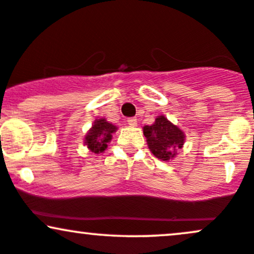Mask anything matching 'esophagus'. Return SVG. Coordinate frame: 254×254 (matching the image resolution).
I'll use <instances>...</instances> for the list:
<instances>
[{"mask_svg":"<svg viewBox=\"0 0 254 254\" xmlns=\"http://www.w3.org/2000/svg\"><path fill=\"white\" fill-rule=\"evenodd\" d=\"M127 124L130 125V127H137V119L135 117L132 118H127Z\"/></svg>","mask_w":254,"mask_h":254,"instance_id":"1","label":"esophagus"}]
</instances>
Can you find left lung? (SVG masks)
<instances>
[{"label": "left lung", "mask_w": 254, "mask_h": 254, "mask_svg": "<svg viewBox=\"0 0 254 254\" xmlns=\"http://www.w3.org/2000/svg\"><path fill=\"white\" fill-rule=\"evenodd\" d=\"M148 147L157 159L168 161L182 149L185 135L177 125L172 124L165 116H159L151 125L143 127Z\"/></svg>", "instance_id": "obj_1"}]
</instances>
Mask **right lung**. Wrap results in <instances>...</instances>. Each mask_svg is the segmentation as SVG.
Segmentation results:
<instances>
[{"mask_svg":"<svg viewBox=\"0 0 254 254\" xmlns=\"http://www.w3.org/2000/svg\"><path fill=\"white\" fill-rule=\"evenodd\" d=\"M116 131H117V127L109 123L105 118L95 119L94 124L84 136V144L92 153H104L109 142L112 139V133Z\"/></svg>","mask_w":254,"mask_h":254,"instance_id":"right-lung-1","label":"right lung"}]
</instances>
